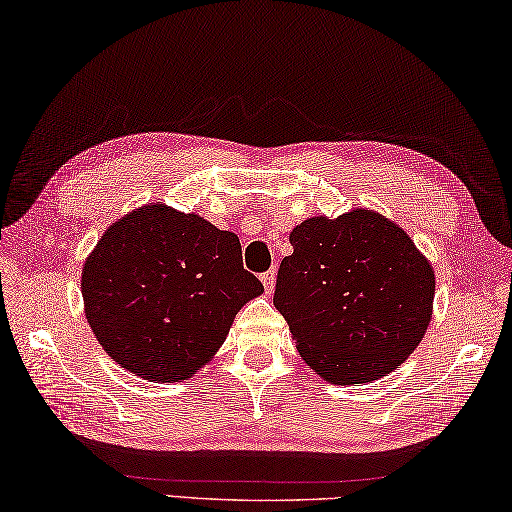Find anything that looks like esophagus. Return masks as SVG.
Returning <instances> with one entry per match:
<instances>
[{"instance_id":"34e87169","label":"esophagus","mask_w":512,"mask_h":512,"mask_svg":"<svg viewBox=\"0 0 512 512\" xmlns=\"http://www.w3.org/2000/svg\"><path fill=\"white\" fill-rule=\"evenodd\" d=\"M260 280H263V285H265V291H267V294H271V291H274V285H276V271H274V269L265 271V274L260 276Z\"/></svg>"}]
</instances>
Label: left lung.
Segmentation results:
<instances>
[{
    "instance_id": "obj_1",
    "label": "left lung",
    "mask_w": 512,
    "mask_h": 512,
    "mask_svg": "<svg viewBox=\"0 0 512 512\" xmlns=\"http://www.w3.org/2000/svg\"><path fill=\"white\" fill-rule=\"evenodd\" d=\"M274 305L300 358L331 384H364L398 369L433 316L435 274L378 212L314 216L289 234Z\"/></svg>"
}]
</instances>
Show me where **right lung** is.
<instances>
[{
	"label": "right lung",
	"mask_w": 512,
	"mask_h": 512,
	"mask_svg": "<svg viewBox=\"0 0 512 512\" xmlns=\"http://www.w3.org/2000/svg\"><path fill=\"white\" fill-rule=\"evenodd\" d=\"M232 232L163 203L112 223L81 271L103 351L150 382H181L214 358L234 316L263 294Z\"/></svg>",
	"instance_id": "obj_1"
}]
</instances>
